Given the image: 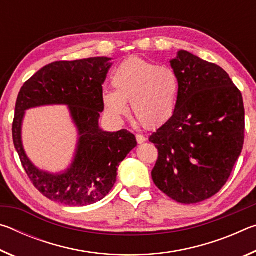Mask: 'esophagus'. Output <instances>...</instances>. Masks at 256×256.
I'll return each mask as SVG.
<instances>
[{
	"label": "esophagus",
	"mask_w": 256,
	"mask_h": 256,
	"mask_svg": "<svg viewBox=\"0 0 256 256\" xmlns=\"http://www.w3.org/2000/svg\"><path fill=\"white\" fill-rule=\"evenodd\" d=\"M136 138L138 144H144V142L146 141V136H142V134H136Z\"/></svg>",
	"instance_id": "1"
}]
</instances>
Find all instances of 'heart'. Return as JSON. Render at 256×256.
<instances>
[{
  "mask_svg": "<svg viewBox=\"0 0 256 256\" xmlns=\"http://www.w3.org/2000/svg\"><path fill=\"white\" fill-rule=\"evenodd\" d=\"M115 90H105L102 104L114 118L128 114V102L138 122L146 128H156L170 120L176 110L180 84L175 71L148 60L130 58L112 74Z\"/></svg>",
  "mask_w": 256,
  "mask_h": 256,
  "instance_id": "heart-1",
  "label": "heart"
}]
</instances>
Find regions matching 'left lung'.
I'll return each mask as SVG.
<instances>
[{"instance_id":"1","label":"left lung","mask_w":256,"mask_h":256,"mask_svg":"<svg viewBox=\"0 0 256 256\" xmlns=\"http://www.w3.org/2000/svg\"><path fill=\"white\" fill-rule=\"evenodd\" d=\"M170 64L178 79V98L172 118L150 136L158 149L151 176L167 196L193 204L227 183L244 144V102L216 64L186 50Z\"/></svg>"}]
</instances>
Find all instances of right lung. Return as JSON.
<instances>
[{"mask_svg": "<svg viewBox=\"0 0 256 256\" xmlns=\"http://www.w3.org/2000/svg\"><path fill=\"white\" fill-rule=\"evenodd\" d=\"M110 60H58L40 68L21 86L12 124L14 148L34 188L52 201L84 206L102 200L115 184L120 164L136 146V136L128 130L105 132L99 128L104 110L102 84L110 68ZM53 103L69 106L80 136L72 167L60 176L34 168L20 142L24 110Z\"/></svg>", "mask_w": 256, "mask_h": 256, "instance_id": "obj_1", "label": "right lung"}]
</instances>
